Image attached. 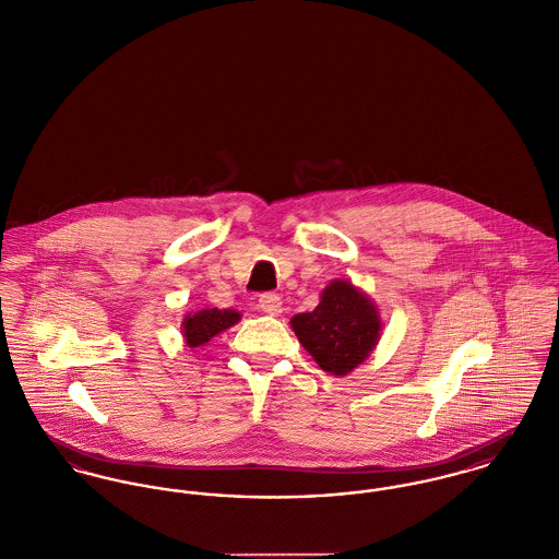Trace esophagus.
Returning a JSON list of instances; mask_svg holds the SVG:
<instances>
[{
  "instance_id": "34e87169",
  "label": "esophagus",
  "mask_w": 559,
  "mask_h": 559,
  "mask_svg": "<svg viewBox=\"0 0 559 559\" xmlns=\"http://www.w3.org/2000/svg\"><path fill=\"white\" fill-rule=\"evenodd\" d=\"M282 298L280 295H275V293H264L259 298V307H261V311L264 313H269V316H277V313H282Z\"/></svg>"
}]
</instances>
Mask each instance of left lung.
<instances>
[{"instance_id": "1", "label": "left lung", "mask_w": 559, "mask_h": 559, "mask_svg": "<svg viewBox=\"0 0 559 559\" xmlns=\"http://www.w3.org/2000/svg\"><path fill=\"white\" fill-rule=\"evenodd\" d=\"M290 324L313 360L333 374H347L365 362L381 331L371 300L345 280L326 286L320 305Z\"/></svg>"}]
</instances>
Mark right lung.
Segmentation results:
<instances>
[{
  "label": "right lung",
  "mask_w": 559,
  "mask_h": 559,
  "mask_svg": "<svg viewBox=\"0 0 559 559\" xmlns=\"http://www.w3.org/2000/svg\"><path fill=\"white\" fill-rule=\"evenodd\" d=\"M237 322H239V313L233 309L212 307V309L197 311L194 316H187L185 320L187 343L190 347H199Z\"/></svg>",
  "instance_id": "add662e5"
}]
</instances>
